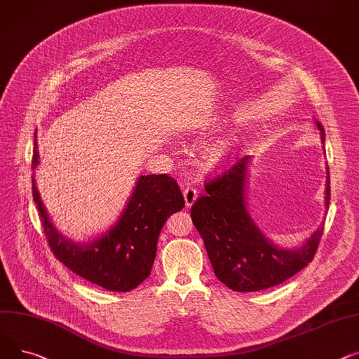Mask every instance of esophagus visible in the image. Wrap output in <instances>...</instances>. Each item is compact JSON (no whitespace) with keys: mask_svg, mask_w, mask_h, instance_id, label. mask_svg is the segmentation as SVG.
Segmentation results:
<instances>
[{"mask_svg":"<svg viewBox=\"0 0 359 359\" xmlns=\"http://www.w3.org/2000/svg\"><path fill=\"white\" fill-rule=\"evenodd\" d=\"M198 197V191L194 187H185L184 188V198H185V205L187 207H191L196 200Z\"/></svg>","mask_w":359,"mask_h":359,"instance_id":"esophagus-1","label":"esophagus"}]
</instances>
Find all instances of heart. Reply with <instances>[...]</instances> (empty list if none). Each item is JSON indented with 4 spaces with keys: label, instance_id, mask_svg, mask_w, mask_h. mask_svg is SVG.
I'll return each instance as SVG.
<instances>
[{
    "label": "heart",
    "instance_id": "1",
    "mask_svg": "<svg viewBox=\"0 0 359 359\" xmlns=\"http://www.w3.org/2000/svg\"><path fill=\"white\" fill-rule=\"evenodd\" d=\"M235 152V139L230 136L216 137L203 146L200 159L208 171H220L230 162Z\"/></svg>",
    "mask_w": 359,
    "mask_h": 359
}]
</instances>
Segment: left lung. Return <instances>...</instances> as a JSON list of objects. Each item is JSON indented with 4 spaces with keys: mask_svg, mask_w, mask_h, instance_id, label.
Masks as SVG:
<instances>
[{
    "mask_svg": "<svg viewBox=\"0 0 359 359\" xmlns=\"http://www.w3.org/2000/svg\"><path fill=\"white\" fill-rule=\"evenodd\" d=\"M325 142L323 126L316 121ZM250 158L231 165L223 175L205 184V196L196 200L191 219L204 241L216 277L230 290L250 292L278 285L314 258L323 235V224L296 249L273 245L246 207V172ZM326 207L330 203V178L327 168Z\"/></svg>",
    "mask_w": 359,
    "mask_h": 359,
    "instance_id": "obj_1",
    "label": "left lung"
}]
</instances>
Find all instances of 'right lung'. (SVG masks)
I'll return each instance as SVG.
<instances>
[{"instance_id":"right-lung-1","label":"right lung","mask_w":359,"mask_h":359,"mask_svg":"<svg viewBox=\"0 0 359 359\" xmlns=\"http://www.w3.org/2000/svg\"><path fill=\"white\" fill-rule=\"evenodd\" d=\"M39 165L37 140L32 170ZM33 200L55 257L76 276L109 291L126 292L151 276L161 230L185 201L174 178L166 174L142 175L114 226L87 243H76L53 226L32 177Z\"/></svg>"}]
</instances>
